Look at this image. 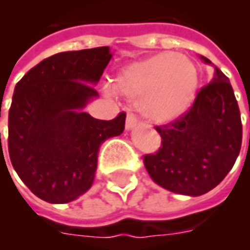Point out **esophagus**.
<instances>
[{
    "instance_id": "esophagus-1",
    "label": "esophagus",
    "mask_w": 250,
    "mask_h": 250,
    "mask_svg": "<svg viewBox=\"0 0 250 250\" xmlns=\"http://www.w3.org/2000/svg\"><path fill=\"white\" fill-rule=\"evenodd\" d=\"M136 123H138V118H136V115L134 112H131L128 111V114H127V119H125V128L127 130H130L132 127H135Z\"/></svg>"
}]
</instances>
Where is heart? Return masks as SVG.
<instances>
[{
    "mask_svg": "<svg viewBox=\"0 0 250 250\" xmlns=\"http://www.w3.org/2000/svg\"><path fill=\"white\" fill-rule=\"evenodd\" d=\"M198 83V69L190 59L165 52L125 66L116 77V89L128 98L142 97L147 119L166 125L190 108Z\"/></svg>",
    "mask_w": 250,
    "mask_h": 250,
    "instance_id": "heart-1",
    "label": "heart"
}]
</instances>
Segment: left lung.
<instances>
[{
  "label": "left lung",
  "mask_w": 250,
  "mask_h": 250,
  "mask_svg": "<svg viewBox=\"0 0 250 250\" xmlns=\"http://www.w3.org/2000/svg\"><path fill=\"white\" fill-rule=\"evenodd\" d=\"M155 130L161 147L143 157L155 184L193 197L214 188L231 170L242 143L241 114L229 79L213 66L211 80L199 89L191 107Z\"/></svg>",
  "instance_id": "1"
}]
</instances>
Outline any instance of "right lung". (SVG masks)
I'll list each match as a JSON object with an SVG mask.
<instances>
[{
	"instance_id": "1",
	"label": "right lung",
	"mask_w": 250,
	"mask_h": 250,
	"mask_svg": "<svg viewBox=\"0 0 250 250\" xmlns=\"http://www.w3.org/2000/svg\"><path fill=\"white\" fill-rule=\"evenodd\" d=\"M111 57L108 46L62 52L16 84L9 157L30 191L49 204H66L85 193L95 178L100 145L125 130V112L112 120L83 112L98 96L89 83L99 82Z\"/></svg>"
}]
</instances>
